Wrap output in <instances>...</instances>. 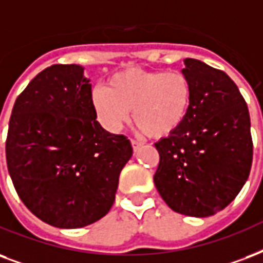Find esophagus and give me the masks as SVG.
Masks as SVG:
<instances>
[{"label": "esophagus", "instance_id": "obj_1", "mask_svg": "<svg viewBox=\"0 0 263 263\" xmlns=\"http://www.w3.org/2000/svg\"><path fill=\"white\" fill-rule=\"evenodd\" d=\"M131 145H132V149L135 150H138L140 147V146L143 145V142H142V140H138V139H131Z\"/></svg>", "mask_w": 263, "mask_h": 263}]
</instances>
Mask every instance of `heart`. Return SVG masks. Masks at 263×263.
Instances as JSON below:
<instances>
[{"instance_id":"1","label":"heart","mask_w":263,"mask_h":263,"mask_svg":"<svg viewBox=\"0 0 263 263\" xmlns=\"http://www.w3.org/2000/svg\"><path fill=\"white\" fill-rule=\"evenodd\" d=\"M193 84L182 71L128 69L113 74L109 87H96L92 103L100 123L118 131L131 117L152 138H165L185 123Z\"/></svg>"}]
</instances>
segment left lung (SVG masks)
<instances>
[{
	"mask_svg": "<svg viewBox=\"0 0 263 263\" xmlns=\"http://www.w3.org/2000/svg\"><path fill=\"white\" fill-rule=\"evenodd\" d=\"M193 84L192 107L174 134L154 143V185L168 207L187 216L214 215L233 201L252 164L250 113L233 80L197 59L182 70Z\"/></svg>",
	"mask_w": 263,
	"mask_h": 263,
	"instance_id": "left-lung-1",
	"label": "left lung"
}]
</instances>
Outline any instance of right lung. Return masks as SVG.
Instances as JSON below:
<instances>
[{
  "label": "right lung",
  "instance_id": "obj_1",
  "mask_svg": "<svg viewBox=\"0 0 263 263\" xmlns=\"http://www.w3.org/2000/svg\"><path fill=\"white\" fill-rule=\"evenodd\" d=\"M78 65H52L16 99L7 165L16 193L48 225L77 229L110 211L132 156L125 135L96 121L89 80Z\"/></svg>",
  "mask_w": 263,
  "mask_h": 263
}]
</instances>
